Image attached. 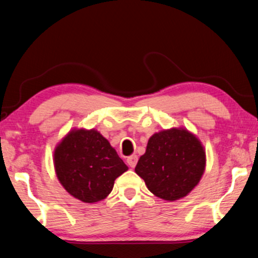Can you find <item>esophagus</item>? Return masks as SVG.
Masks as SVG:
<instances>
[{
	"mask_svg": "<svg viewBox=\"0 0 258 258\" xmlns=\"http://www.w3.org/2000/svg\"><path fill=\"white\" fill-rule=\"evenodd\" d=\"M126 161H127V164L130 167H135V165H137L138 163V157L135 155H132L127 157V159H126Z\"/></svg>",
	"mask_w": 258,
	"mask_h": 258,
	"instance_id": "34e87169",
	"label": "esophagus"
}]
</instances>
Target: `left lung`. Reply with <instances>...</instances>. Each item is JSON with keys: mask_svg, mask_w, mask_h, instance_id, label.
<instances>
[{"mask_svg": "<svg viewBox=\"0 0 258 258\" xmlns=\"http://www.w3.org/2000/svg\"><path fill=\"white\" fill-rule=\"evenodd\" d=\"M206 154L199 140L184 128L164 130L149 139L135 173L164 200L185 197L202 178Z\"/></svg>", "mask_w": 258, "mask_h": 258, "instance_id": "left-lung-1", "label": "left lung"}]
</instances>
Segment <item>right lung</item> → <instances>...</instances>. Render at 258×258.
I'll return each instance as SVG.
<instances>
[{
	"label": "right lung",
	"instance_id": "right-lung-1",
	"mask_svg": "<svg viewBox=\"0 0 258 258\" xmlns=\"http://www.w3.org/2000/svg\"><path fill=\"white\" fill-rule=\"evenodd\" d=\"M58 180L73 197L97 203L110 194L115 180L128 169L95 130H74L54 150Z\"/></svg>",
	"mask_w": 258,
	"mask_h": 258
}]
</instances>
